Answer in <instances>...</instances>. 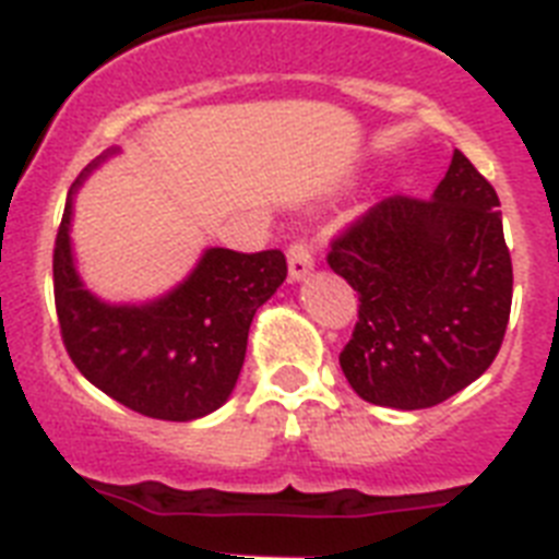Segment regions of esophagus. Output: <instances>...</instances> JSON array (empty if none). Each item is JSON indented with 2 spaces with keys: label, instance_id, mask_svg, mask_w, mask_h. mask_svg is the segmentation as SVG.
I'll use <instances>...</instances> for the list:
<instances>
[{
  "label": "esophagus",
  "instance_id": "1",
  "mask_svg": "<svg viewBox=\"0 0 559 559\" xmlns=\"http://www.w3.org/2000/svg\"><path fill=\"white\" fill-rule=\"evenodd\" d=\"M313 271V254L311 248L305 246V242H294L288 248V274L290 283H302L305 276Z\"/></svg>",
  "mask_w": 559,
  "mask_h": 559
}]
</instances>
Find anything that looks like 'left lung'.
<instances>
[{
    "label": "left lung",
    "instance_id": "left-lung-1",
    "mask_svg": "<svg viewBox=\"0 0 559 559\" xmlns=\"http://www.w3.org/2000/svg\"><path fill=\"white\" fill-rule=\"evenodd\" d=\"M500 200L466 160L429 200H381L353 223L328 265L359 294V322L338 353L359 399L424 409L486 373L512 311V257Z\"/></svg>",
    "mask_w": 559,
    "mask_h": 559
}]
</instances>
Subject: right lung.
Returning <instances> with one entry per match:
<instances>
[{
  "mask_svg": "<svg viewBox=\"0 0 559 559\" xmlns=\"http://www.w3.org/2000/svg\"><path fill=\"white\" fill-rule=\"evenodd\" d=\"M118 150L75 178L61 217L52 288L64 347L81 376L123 407L160 421H194L228 402L246 361L257 308L285 283L283 251L237 254L206 248L194 269L143 302H109L81 280L73 251V200Z\"/></svg>",
  "mask_w": 559,
  "mask_h": 559,
  "instance_id": "obj_1",
  "label": "right lung"
}]
</instances>
